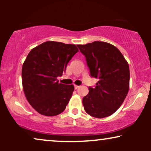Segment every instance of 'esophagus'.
I'll use <instances>...</instances> for the list:
<instances>
[{
    "label": "esophagus",
    "instance_id": "1",
    "mask_svg": "<svg viewBox=\"0 0 151 151\" xmlns=\"http://www.w3.org/2000/svg\"><path fill=\"white\" fill-rule=\"evenodd\" d=\"M80 87V86H78V85H74V88H75V89H77V88H78Z\"/></svg>",
    "mask_w": 151,
    "mask_h": 151
}]
</instances>
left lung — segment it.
<instances>
[{
	"label": "left lung",
	"instance_id": "8db88e82",
	"mask_svg": "<svg viewBox=\"0 0 151 151\" xmlns=\"http://www.w3.org/2000/svg\"><path fill=\"white\" fill-rule=\"evenodd\" d=\"M78 47L86 58L91 77L98 79L96 87H88L82 99L84 110L97 118L110 116L129 92V64L119 49L108 42L95 41Z\"/></svg>",
	"mask_w": 151,
	"mask_h": 151
}]
</instances>
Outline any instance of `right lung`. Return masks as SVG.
Here are the masks:
<instances>
[{"instance_id": "add662e5", "label": "right lung", "mask_w": 151, "mask_h": 151, "mask_svg": "<svg viewBox=\"0 0 151 151\" xmlns=\"http://www.w3.org/2000/svg\"><path fill=\"white\" fill-rule=\"evenodd\" d=\"M78 51L75 45L47 41L32 49L22 68V82L27 100L41 115L63 113L74 91L73 84L59 83L57 78Z\"/></svg>"}]
</instances>
